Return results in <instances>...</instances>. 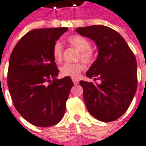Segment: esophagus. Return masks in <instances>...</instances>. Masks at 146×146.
<instances>
[{
    "label": "esophagus",
    "instance_id": "obj_1",
    "mask_svg": "<svg viewBox=\"0 0 146 146\" xmlns=\"http://www.w3.org/2000/svg\"><path fill=\"white\" fill-rule=\"evenodd\" d=\"M72 80H73V82L74 84H77L79 83V80H77L76 78H72Z\"/></svg>",
    "mask_w": 146,
    "mask_h": 146
}]
</instances>
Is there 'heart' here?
I'll list each match as a JSON object with an SVG mask.
<instances>
[{
    "mask_svg": "<svg viewBox=\"0 0 146 146\" xmlns=\"http://www.w3.org/2000/svg\"><path fill=\"white\" fill-rule=\"evenodd\" d=\"M68 43L80 51V58L84 62L90 63L94 58V53L91 49V42L87 38L82 35H76L70 36L67 39ZM52 55L55 62L60 63L62 61L63 48L62 44L57 42L54 43L52 50ZM84 66L82 63H66L60 68V74L62 76H70L76 78L80 76L83 71Z\"/></svg>",
    "mask_w": 146,
    "mask_h": 146,
    "instance_id": "b5f03b06",
    "label": "heart"
}]
</instances>
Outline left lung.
I'll use <instances>...</instances> for the list:
<instances>
[{"mask_svg": "<svg viewBox=\"0 0 146 146\" xmlns=\"http://www.w3.org/2000/svg\"><path fill=\"white\" fill-rule=\"evenodd\" d=\"M76 31L93 40L98 47L97 58L86 75L101 83L80 81L86 108L100 121H115L126 111L137 90L135 56L124 38L110 27L92 25Z\"/></svg>", "mask_w": 146, "mask_h": 146, "instance_id": "obj_1", "label": "left lung"}]
</instances>
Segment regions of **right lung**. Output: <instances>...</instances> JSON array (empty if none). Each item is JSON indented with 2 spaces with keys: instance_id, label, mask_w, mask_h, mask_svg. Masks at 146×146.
Listing matches in <instances>:
<instances>
[{
  "instance_id": "1",
  "label": "right lung",
  "mask_w": 146,
  "mask_h": 146,
  "mask_svg": "<svg viewBox=\"0 0 146 146\" xmlns=\"http://www.w3.org/2000/svg\"><path fill=\"white\" fill-rule=\"evenodd\" d=\"M67 31V27L30 31L20 38L10 56L7 80L13 104L34 126L55 125L66 111L73 83L70 76L57 78L59 70L52 50Z\"/></svg>"
}]
</instances>
